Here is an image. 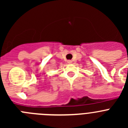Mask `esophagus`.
Returning <instances> with one entry per match:
<instances>
[{
    "label": "esophagus",
    "instance_id": "esophagus-1",
    "mask_svg": "<svg viewBox=\"0 0 128 128\" xmlns=\"http://www.w3.org/2000/svg\"><path fill=\"white\" fill-rule=\"evenodd\" d=\"M67 63H68V64H71V63H72V61H71V60H68V62H67Z\"/></svg>",
    "mask_w": 128,
    "mask_h": 128
}]
</instances>
